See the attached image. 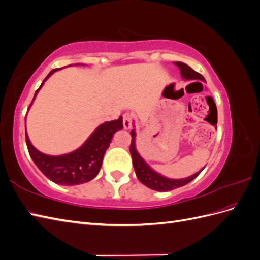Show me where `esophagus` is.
<instances>
[{"mask_svg":"<svg viewBox=\"0 0 260 260\" xmlns=\"http://www.w3.org/2000/svg\"><path fill=\"white\" fill-rule=\"evenodd\" d=\"M122 122L124 129H130L132 125V116L129 113H124L122 115Z\"/></svg>","mask_w":260,"mask_h":260,"instance_id":"esophagus-1","label":"esophagus"}]
</instances>
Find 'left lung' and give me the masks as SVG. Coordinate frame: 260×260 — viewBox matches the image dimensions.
I'll list each match as a JSON object with an SVG mask.
<instances>
[{
    "instance_id": "obj_1",
    "label": "left lung",
    "mask_w": 260,
    "mask_h": 260,
    "mask_svg": "<svg viewBox=\"0 0 260 260\" xmlns=\"http://www.w3.org/2000/svg\"><path fill=\"white\" fill-rule=\"evenodd\" d=\"M175 65L179 67L181 76L185 78V79H198V80L205 81V79H204V77L201 74L196 73L195 70H193L190 66L184 64V62L177 61V62H175ZM130 135L132 138L131 144H130V153L132 156L133 167H135L136 175H137L138 179L140 180L141 183H143L147 187L152 188V190L159 191V192L175 190V188L183 186V185L187 184L188 182H191V181L198 177L201 174V171L203 170L202 169L201 171L196 172L195 175H193L191 177L185 178V179H179V180L168 179V178H165L158 174H156L154 170H152L147 166V165L144 162V160L142 158H141V156L137 152L136 143H135V140H136L135 130H131Z\"/></svg>"
}]
</instances>
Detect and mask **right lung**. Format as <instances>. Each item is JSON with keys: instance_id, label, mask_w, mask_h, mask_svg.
Here are the masks:
<instances>
[{"instance_id": "right-lung-1", "label": "right lung", "mask_w": 260, "mask_h": 260, "mask_svg": "<svg viewBox=\"0 0 260 260\" xmlns=\"http://www.w3.org/2000/svg\"><path fill=\"white\" fill-rule=\"evenodd\" d=\"M57 69L51 70L44 81ZM44 81L41 83L40 88ZM39 89L35 93L34 100ZM122 128V117H119V119L117 120L101 124L80 148L62 156H49L39 152L30 143L27 132L26 143L30 157L46 178H49L54 183L61 185L81 184L89 182L96 177L103 161V156L111 144L114 133Z\"/></svg>"}]
</instances>
